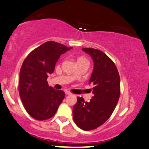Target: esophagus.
I'll list each match as a JSON object with an SVG mask.
<instances>
[{"instance_id":"34e87169","label":"esophagus","mask_w":149,"mask_h":149,"mask_svg":"<svg viewBox=\"0 0 149 149\" xmlns=\"http://www.w3.org/2000/svg\"><path fill=\"white\" fill-rule=\"evenodd\" d=\"M65 94L66 95H72V93H71V92H70V91H65Z\"/></svg>"}]
</instances>
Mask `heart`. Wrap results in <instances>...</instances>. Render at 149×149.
I'll return each mask as SVG.
<instances>
[{
	"mask_svg": "<svg viewBox=\"0 0 149 149\" xmlns=\"http://www.w3.org/2000/svg\"><path fill=\"white\" fill-rule=\"evenodd\" d=\"M80 59H81V58H80Z\"/></svg>",
	"mask_w": 149,
	"mask_h": 149,
	"instance_id": "obj_1",
	"label": "heart"
}]
</instances>
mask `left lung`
I'll list each match as a JSON object with an SVG mask.
<instances>
[{"mask_svg": "<svg viewBox=\"0 0 149 149\" xmlns=\"http://www.w3.org/2000/svg\"><path fill=\"white\" fill-rule=\"evenodd\" d=\"M91 56L94 68L89 84L94 85V96L89 102L77 97L73 108V119L79 128L92 130L103 124L113 112L120 95V77L114 62L98 49L84 48Z\"/></svg>", "mask_w": 149, "mask_h": 149, "instance_id": "8db88e82", "label": "left lung"}]
</instances>
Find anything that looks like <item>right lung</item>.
I'll list each match as a JSON object with an SVG mask.
<instances>
[{
  "mask_svg": "<svg viewBox=\"0 0 149 149\" xmlns=\"http://www.w3.org/2000/svg\"><path fill=\"white\" fill-rule=\"evenodd\" d=\"M54 41L46 42L25 58L19 73V93L26 111L36 120L54 116L65 97L63 91L47 82L61 54L72 49Z\"/></svg>",
  "mask_w": 149,
  "mask_h": 149,
  "instance_id": "1",
  "label": "right lung"
}]
</instances>
